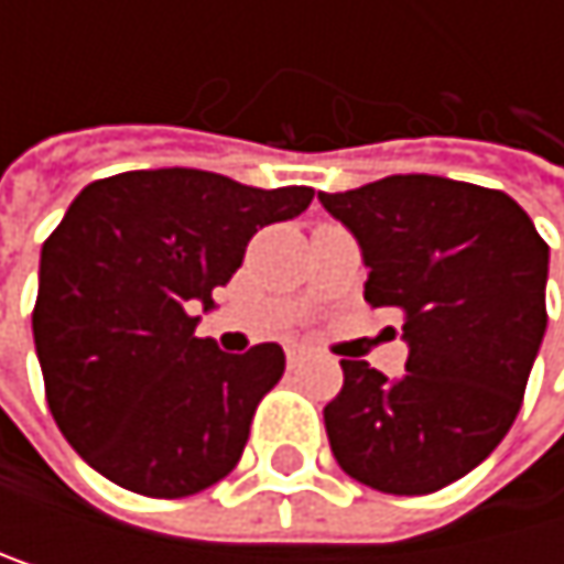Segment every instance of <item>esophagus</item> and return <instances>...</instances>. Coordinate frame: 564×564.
Returning <instances> with one entry per match:
<instances>
[{"mask_svg": "<svg viewBox=\"0 0 564 564\" xmlns=\"http://www.w3.org/2000/svg\"><path fill=\"white\" fill-rule=\"evenodd\" d=\"M302 359H305V346L289 343V346H285V362H289V366H299Z\"/></svg>", "mask_w": 564, "mask_h": 564, "instance_id": "obj_1", "label": "esophagus"}]
</instances>
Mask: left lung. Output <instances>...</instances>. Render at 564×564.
<instances>
[{
    "instance_id": "1",
    "label": "left lung",
    "mask_w": 564,
    "mask_h": 564,
    "mask_svg": "<svg viewBox=\"0 0 564 564\" xmlns=\"http://www.w3.org/2000/svg\"><path fill=\"white\" fill-rule=\"evenodd\" d=\"M370 269L366 302L403 313L406 373L343 359L326 403L339 467L383 495H431L511 431L549 313V245L505 191L393 174L326 194Z\"/></svg>"
}]
</instances>
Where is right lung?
Segmentation results:
<instances>
[{
  "label": "right lung",
  "instance_id": "right-lung-1",
  "mask_svg": "<svg viewBox=\"0 0 564 564\" xmlns=\"http://www.w3.org/2000/svg\"><path fill=\"white\" fill-rule=\"evenodd\" d=\"M313 187H248L194 167L123 171L83 187L43 241L33 339L46 403L69 447L148 498L198 495L238 464L285 352L241 356L198 339L259 228L289 221Z\"/></svg>",
  "mask_w": 564,
  "mask_h": 564
}]
</instances>
